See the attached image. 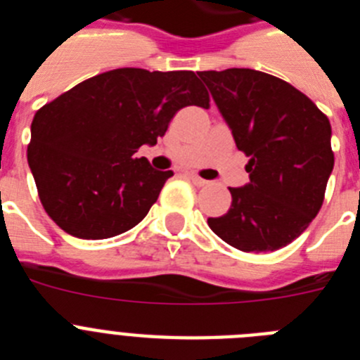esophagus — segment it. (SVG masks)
I'll return each mask as SVG.
<instances>
[{"mask_svg":"<svg viewBox=\"0 0 360 360\" xmlns=\"http://www.w3.org/2000/svg\"><path fill=\"white\" fill-rule=\"evenodd\" d=\"M189 178L191 180H193V184H195V186H198V187H203V186H207V180H203L202 176H198V174H195V173H189Z\"/></svg>","mask_w":360,"mask_h":360,"instance_id":"obj_1","label":"esophagus"}]
</instances>
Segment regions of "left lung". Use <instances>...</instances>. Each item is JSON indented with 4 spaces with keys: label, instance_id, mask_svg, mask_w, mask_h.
I'll return each instance as SVG.
<instances>
[{
    "label": "left lung",
    "instance_id": "1",
    "mask_svg": "<svg viewBox=\"0 0 360 360\" xmlns=\"http://www.w3.org/2000/svg\"><path fill=\"white\" fill-rule=\"evenodd\" d=\"M236 148L250 158V182L229 187L231 209L207 224L243 252L292 243L316 218L333 169L332 126L283 79L250 68L200 72Z\"/></svg>",
    "mask_w": 360,
    "mask_h": 360
}]
</instances>
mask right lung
Wrapping results in <instances>:
<instances>
[{
    "label": "right lung",
    "mask_w": 360,
    "mask_h": 360,
    "mask_svg": "<svg viewBox=\"0 0 360 360\" xmlns=\"http://www.w3.org/2000/svg\"><path fill=\"white\" fill-rule=\"evenodd\" d=\"M186 106L209 108L195 72L142 68L98 73L44 104L32 120L27 157L46 214L82 240L141 224L173 171L133 155L157 144Z\"/></svg>",
    "instance_id": "add662e5"
}]
</instances>
